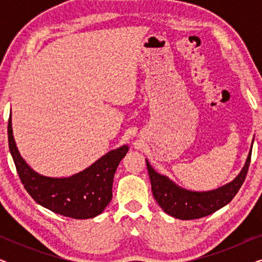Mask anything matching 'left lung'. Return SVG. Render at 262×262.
<instances>
[{
	"mask_svg": "<svg viewBox=\"0 0 262 262\" xmlns=\"http://www.w3.org/2000/svg\"><path fill=\"white\" fill-rule=\"evenodd\" d=\"M252 146H250V151L245 166L237 177L224 186L206 192L189 191V189L180 187L166 175L157 173L149 163V161L145 160L150 181H151L154 198L156 199L157 204L164 212L178 220H196V218L209 216L216 212L217 210L230 203L238 189L241 188L249 168Z\"/></svg>",
	"mask_w": 262,
	"mask_h": 262,
	"instance_id": "obj_1",
	"label": "left lung"
}]
</instances>
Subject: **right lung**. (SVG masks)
I'll list each match as a JSON object with an SVG mask.
<instances>
[{"instance_id":"obj_1","label":"right lung","mask_w":262,"mask_h":262,"mask_svg":"<svg viewBox=\"0 0 262 262\" xmlns=\"http://www.w3.org/2000/svg\"><path fill=\"white\" fill-rule=\"evenodd\" d=\"M8 142L20 180L32 198L45 209L75 220L94 218L105 210L112 199L118 164L128 151L125 144L111 150L80 173L68 178H51L35 171L20 155L13 136L12 112L8 120Z\"/></svg>"}]
</instances>
